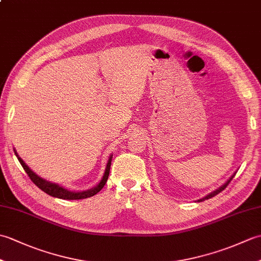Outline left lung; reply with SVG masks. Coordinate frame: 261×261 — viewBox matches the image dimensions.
<instances>
[{"instance_id":"8db88e82","label":"left lung","mask_w":261,"mask_h":261,"mask_svg":"<svg viewBox=\"0 0 261 261\" xmlns=\"http://www.w3.org/2000/svg\"><path fill=\"white\" fill-rule=\"evenodd\" d=\"M234 175H236V173H234ZM234 175H232L231 177H230V179L228 180V181H226L225 182V184L224 185H222V186H221V187H219L218 188V190H215L214 192H212V193H210L208 194V195L207 196H205V197H203V198H201V199H199V201L198 202H203V201H205V199H208V198H212L213 196H215V195H218V194L219 193H221V192H222L223 190H224V188L226 187V186H228L229 185V182L232 180V178H233V177H234Z\"/></svg>"}]
</instances>
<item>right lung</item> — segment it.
I'll list each match as a JSON object with an SVG mask.
<instances>
[{
  "label": "right lung",
  "instance_id": "right-lung-1",
  "mask_svg": "<svg viewBox=\"0 0 261 261\" xmlns=\"http://www.w3.org/2000/svg\"><path fill=\"white\" fill-rule=\"evenodd\" d=\"M15 154H16V157H18L21 166L23 167L24 171L28 174V176L30 177V179L33 181V184H36L39 188H40L41 191L47 193L48 195L57 197V198H63V199H82V198H87V197L94 196L95 194H97L104 187L105 182H107V180L109 178L111 160H112V157H110L108 165H107V169H105V173L103 175V178L101 179V181H99L95 187L91 188V190H88V191H84V192H70V191L65 190V188H63L62 186H59L57 184H54V182L42 179L41 177H39L38 175H36L29 167H28V166L24 164L23 160H22L18 156V153L15 152Z\"/></svg>",
  "mask_w": 261,
  "mask_h": 261
}]
</instances>
